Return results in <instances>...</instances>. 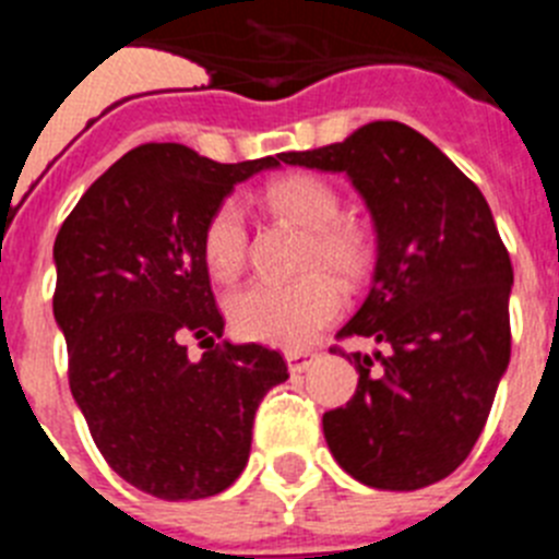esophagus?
<instances>
[{"mask_svg": "<svg viewBox=\"0 0 559 559\" xmlns=\"http://www.w3.org/2000/svg\"><path fill=\"white\" fill-rule=\"evenodd\" d=\"M285 360H288L290 372L299 374V372H305L310 364H313L316 353H310V349H290V353H285Z\"/></svg>", "mask_w": 559, "mask_h": 559, "instance_id": "1", "label": "esophagus"}]
</instances>
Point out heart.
<instances>
[{
  "instance_id": "1",
  "label": "heart",
  "mask_w": 559,
  "mask_h": 559,
  "mask_svg": "<svg viewBox=\"0 0 559 559\" xmlns=\"http://www.w3.org/2000/svg\"><path fill=\"white\" fill-rule=\"evenodd\" d=\"M265 210L305 229L302 269H328L355 285L372 265V240L349 215H341V192L316 173H285L260 192ZM249 257V229L240 204L221 201L201 229V260L212 280L231 283ZM344 308L333 276L313 271L294 283H254L229 296L226 310L237 335L283 349L308 347Z\"/></svg>"
}]
</instances>
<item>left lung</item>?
Returning a JSON list of instances; mask_svg holds the SVG:
<instances>
[{
	"label": "left lung",
	"instance_id": "8db88e82",
	"mask_svg": "<svg viewBox=\"0 0 559 559\" xmlns=\"http://www.w3.org/2000/svg\"><path fill=\"white\" fill-rule=\"evenodd\" d=\"M280 159L347 173L378 229L372 290L335 338L364 335L389 353L347 355L358 389L322 419L335 462L378 490L442 481L481 437L512 353V263L490 206L431 140L394 120Z\"/></svg>",
	"mask_w": 559,
	"mask_h": 559
}]
</instances>
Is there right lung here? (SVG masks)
Wrapping results in <instances>:
<instances>
[{"instance_id":"add662e5","label":"right lung","mask_w":559,"mask_h":559,"mask_svg":"<svg viewBox=\"0 0 559 559\" xmlns=\"http://www.w3.org/2000/svg\"><path fill=\"white\" fill-rule=\"evenodd\" d=\"M274 156L221 165L176 142H147L88 187L56 237L52 313L69 389L97 451L136 490L199 501L249 462L260 400L288 380L263 344H224L201 229ZM207 353L186 358V341Z\"/></svg>"}]
</instances>
